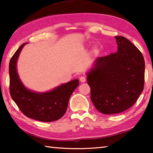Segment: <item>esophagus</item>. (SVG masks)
Listing matches in <instances>:
<instances>
[{"label":"esophagus","instance_id":"obj_1","mask_svg":"<svg viewBox=\"0 0 153 153\" xmlns=\"http://www.w3.org/2000/svg\"><path fill=\"white\" fill-rule=\"evenodd\" d=\"M79 80H80V82H86V77H85V76H81L79 77Z\"/></svg>","mask_w":153,"mask_h":153}]
</instances>
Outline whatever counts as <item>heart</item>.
<instances>
[{"label": "heart", "instance_id": "1", "mask_svg": "<svg viewBox=\"0 0 153 153\" xmlns=\"http://www.w3.org/2000/svg\"><path fill=\"white\" fill-rule=\"evenodd\" d=\"M93 51H94V53H98V48H97V47H95V48H94V50H93Z\"/></svg>", "mask_w": 153, "mask_h": 153}]
</instances>
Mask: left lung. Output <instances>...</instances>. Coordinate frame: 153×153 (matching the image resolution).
<instances>
[{
  "mask_svg": "<svg viewBox=\"0 0 153 153\" xmlns=\"http://www.w3.org/2000/svg\"><path fill=\"white\" fill-rule=\"evenodd\" d=\"M117 51L98 57L88 74L90 97L105 115L123 112L135 104L143 91L145 62L136 46L123 36H115Z\"/></svg>",
  "mask_w": 153,
  "mask_h": 153,
  "instance_id": "8db88e82",
  "label": "left lung"
}]
</instances>
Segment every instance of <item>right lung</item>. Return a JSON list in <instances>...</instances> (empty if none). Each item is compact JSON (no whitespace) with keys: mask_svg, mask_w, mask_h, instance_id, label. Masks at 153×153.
<instances>
[{"mask_svg":"<svg viewBox=\"0 0 153 153\" xmlns=\"http://www.w3.org/2000/svg\"><path fill=\"white\" fill-rule=\"evenodd\" d=\"M25 44L17 49L9 62L10 94L26 117L45 122L58 120L65 113L69 98L79 86V80H72L45 93H36L25 88L16 69L18 56Z\"/></svg>","mask_w":153,"mask_h":153,"instance_id":"1","label":"right lung"}]
</instances>
